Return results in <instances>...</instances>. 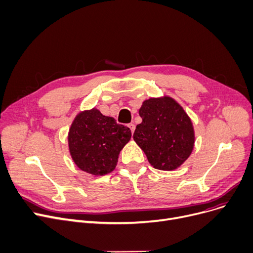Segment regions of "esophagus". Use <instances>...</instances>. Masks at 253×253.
I'll use <instances>...</instances> for the list:
<instances>
[{
  "instance_id": "obj_1",
  "label": "esophagus",
  "mask_w": 253,
  "mask_h": 253,
  "mask_svg": "<svg viewBox=\"0 0 253 253\" xmlns=\"http://www.w3.org/2000/svg\"><path fill=\"white\" fill-rule=\"evenodd\" d=\"M128 127L130 128L131 133H134V131H135V128H136V126H135L134 124H128Z\"/></svg>"
}]
</instances>
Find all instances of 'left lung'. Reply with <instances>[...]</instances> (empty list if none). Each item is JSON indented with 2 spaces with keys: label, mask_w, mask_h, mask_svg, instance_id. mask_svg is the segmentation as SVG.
Returning a JSON list of instances; mask_svg holds the SVG:
<instances>
[{
  "label": "left lung",
  "mask_w": 253,
  "mask_h": 253,
  "mask_svg": "<svg viewBox=\"0 0 253 253\" xmlns=\"http://www.w3.org/2000/svg\"><path fill=\"white\" fill-rule=\"evenodd\" d=\"M134 140L154 169L173 171L191 154L195 145L194 126L183 108L171 97L144 101Z\"/></svg>",
  "instance_id": "obj_1"
}]
</instances>
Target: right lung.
I'll list each match as a JSON object with an SVG mask.
<instances>
[{"mask_svg": "<svg viewBox=\"0 0 253 253\" xmlns=\"http://www.w3.org/2000/svg\"><path fill=\"white\" fill-rule=\"evenodd\" d=\"M131 137L130 129L118 125L113 117L92 108L82 111L71 125L69 150L80 170L94 176L111 173L118 155Z\"/></svg>", "mask_w": 253, "mask_h": 253, "instance_id": "1", "label": "right lung"}]
</instances>
